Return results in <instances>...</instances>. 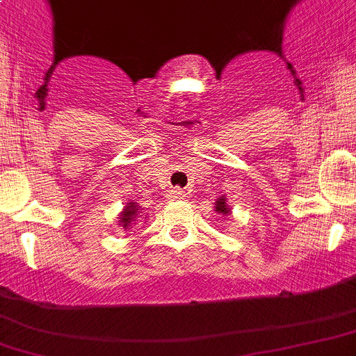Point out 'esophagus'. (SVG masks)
<instances>
[{
  "mask_svg": "<svg viewBox=\"0 0 356 356\" xmlns=\"http://www.w3.org/2000/svg\"><path fill=\"white\" fill-rule=\"evenodd\" d=\"M184 195L186 193L181 190V188H175V190L170 193V198H182V197H184Z\"/></svg>",
  "mask_w": 356,
  "mask_h": 356,
  "instance_id": "34e87169",
  "label": "esophagus"
}]
</instances>
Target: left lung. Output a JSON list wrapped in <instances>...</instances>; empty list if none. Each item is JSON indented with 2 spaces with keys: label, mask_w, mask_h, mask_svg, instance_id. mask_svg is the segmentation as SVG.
<instances>
[{
  "label": "left lung",
  "mask_w": 356,
  "mask_h": 356,
  "mask_svg": "<svg viewBox=\"0 0 356 356\" xmlns=\"http://www.w3.org/2000/svg\"><path fill=\"white\" fill-rule=\"evenodd\" d=\"M214 211H216L218 214H223V216H229L232 211H230V206H227V198L225 195H222L220 198H216V202H214Z\"/></svg>",
  "instance_id": "left-lung-1"
}]
</instances>
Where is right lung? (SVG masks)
Listing matches in <instances>:
<instances>
[{"label": "right lung", "mask_w": 356, "mask_h": 356, "mask_svg": "<svg viewBox=\"0 0 356 356\" xmlns=\"http://www.w3.org/2000/svg\"><path fill=\"white\" fill-rule=\"evenodd\" d=\"M140 216H142V207L136 202L129 200L127 206H124V209L118 214V227H122L124 230H129L131 227L136 225V220Z\"/></svg>", "instance_id": "1"}]
</instances>
